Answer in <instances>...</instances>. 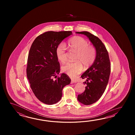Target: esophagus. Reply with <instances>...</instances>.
<instances>
[{
	"instance_id": "1",
	"label": "esophagus",
	"mask_w": 135,
	"mask_h": 135,
	"mask_svg": "<svg viewBox=\"0 0 135 135\" xmlns=\"http://www.w3.org/2000/svg\"><path fill=\"white\" fill-rule=\"evenodd\" d=\"M77 83V81L76 80H74L72 79L71 80V83Z\"/></svg>"
}]
</instances>
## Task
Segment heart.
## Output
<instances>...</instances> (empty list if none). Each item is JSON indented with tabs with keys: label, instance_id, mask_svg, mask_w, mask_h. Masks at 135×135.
I'll use <instances>...</instances> for the list:
<instances>
[{
	"label": "heart",
	"instance_id": "heart-1",
	"mask_svg": "<svg viewBox=\"0 0 135 135\" xmlns=\"http://www.w3.org/2000/svg\"><path fill=\"white\" fill-rule=\"evenodd\" d=\"M81 37L75 36L68 42L69 47L72 50L77 52L74 63H67L62 67V71L71 78H75L80 74L83 69H87L95 61L96 50L93 45ZM58 59L61 63L67 60L66 48L63 44H60L56 50Z\"/></svg>",
	"mask_w": 135,
	"mask_h": 135
}]
</instances>
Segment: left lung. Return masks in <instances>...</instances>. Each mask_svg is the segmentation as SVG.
<instances>
[{"mask_svg": "<svg viewBox=\"0 0 135 135\" xmlns=\"http://www.w3.org/2000/svg\"><path fill=\"white\" fill-rule=\"evenodd\" d=\"M77 34L85 35L89 38L96 50V57L94 63L81 76L86 79V84L83 93L78 95V100L85 105L94 103L105 92L109 80L110 63L109 53L102 41L89 32H77Z\"/></svg>", "mask_w": 135, "mask_h": 135, "instance_id": "obj_1", "label": "left lung"}]
</instances>
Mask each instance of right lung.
I'll use <instances>...</instances> for the list:
<instances>
[{
	"label": "right lung",
	"instance_id": "obj_1",
	"mask_svg": "<svg viewBox=\"0 0 135 135\" xmlns=\"http://www.w3.org/2000/svg\"><path fill=\"white\" fill-rule=\"evenodd\" d=\"M72 34L70 31L46 32L37 36L32 44L26 75L35 95L43 103L58 102L62 98L64 87L70 83L66 74L57 76L60 66L56 50L62 40Z\"/></svg>",
	"mask_w": 135,
	"mask_h": 135
}]
</instances>
